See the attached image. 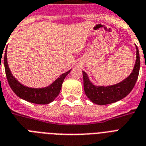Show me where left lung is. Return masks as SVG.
Segmentation results:
<instances>
[{"label": "left lung", "mask_w": 146, "mask_h": 146, "mask_svg": "<svg viewBox=\"0 0 146 146\" xmlns=\"http://www.w3.org/2000/svg\"><path fill=\"white\" fill-rule=\"evenodd\" d=\"M140 68L139 53L137 46V60L133 72L127 78L119 83L110 86H95L90 82L87 74L82 71L84 90L88 98L98 105H106L125 98L134 87Z\"/></svg>", "instance_id": "1"}]
</instances>
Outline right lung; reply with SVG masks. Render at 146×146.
<instances>
[{
	"mask_svg": "<svg viewBox=\"0 0 146 146\" xmlns=\"http://www.w3.org/2000/svg\"><path fill=\"white\" fill-rule=\"evenodd\" d=\"M4 68L5 73L9 86L13 91L14 93L26 101L31 102L36 104H48L52 102L60 93L61 86L66 76L70 72L67 71L60 76L59 78L55 80L48 87L43 88H32L24 86L20 84L19 82L12 75L11 72L8 67L7 60V49L4 54Z\"/></svg>",
	"mask_w": 146,
	"mask_h": 146,
	"instance_id": "obj_1",
	"label": "right lung"
}]
</instances>
